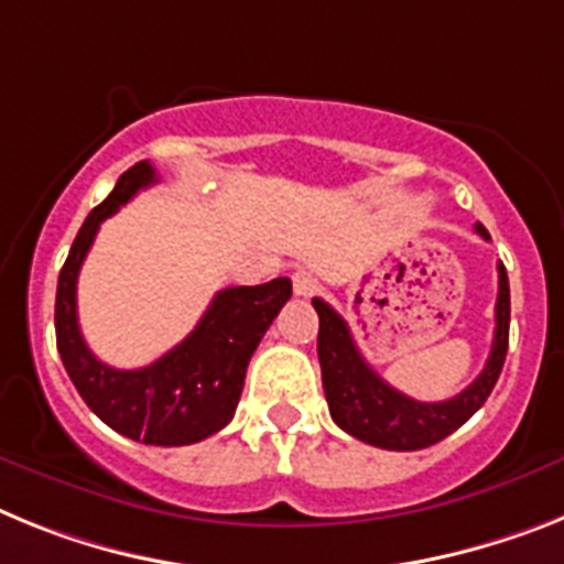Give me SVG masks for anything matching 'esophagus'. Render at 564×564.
Instances as JSON below:
<instances>
[{
	"mask_svg": "<svg viewBox=\"0 0 564 564\" xmlns=\"http://www.w3.org/2000/svg\"><path fill=\"white\" fill-rule=\"evenodd\" d=\"M292 286H295V295L310 297L315 295V290H318V278H315L312 272H306V269H301V272L292 274Z\"/></svg>",
	"mask_w": 564,
	"mask_h": 564,
	"instance_id": "34e87169",
	"label": "esophagus"
}]
</instances>
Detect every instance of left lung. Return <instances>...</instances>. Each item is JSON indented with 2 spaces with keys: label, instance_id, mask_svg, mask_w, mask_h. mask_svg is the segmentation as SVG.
Returning a JSON list of instances; mask_svg holds the SVG:
<instances>
[{
  "label": "left lung",
  "instance_id": "1",
  "mask_svg": "<svg viewBox=\"0 0 564 564\" xmlns=\"http://www.w3.org/2000/svg\"><path fill=\"white\" fill-rule=\"evenodd\" d=\"M476 231L490 240L485 226H476ZM312 306L321 321L318 361L329 415L344 433L355 435L358 442H367L372 447H381V451H424L430 444L456 433L485 404L499 381L501 367H505L510 333V286L508 272L501 263L490 358L479 378L447 401H415L387 384L358 352L347 321L321 297H312Z\"/></svg>",
  "mask_w": 564,
  "mask_h": 564
}]
</instances>
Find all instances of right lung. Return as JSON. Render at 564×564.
<instances>
[{
	"mask_svg": "<svg viewBox=\"0 0 564 564\" xmlns=\"http://www.w3.org/2000/svg\"><path fill=\"white\" fill-rule=\"evenodd\" d=\"M158 180L149 163L117 180L113 192L85 217L56 283V349L70 381L108 427L158 447H183L224 430L235 415L246 367L281 306L290 278L217 292L200 324L174 349L140 370H113L88 349L77 321V278L99 224Z\"/></svg>",
	"mask_w": 564,
	"mask_h": 564,
	"instance_id": "1",
	"label": "right lung"
}]
</instances>
